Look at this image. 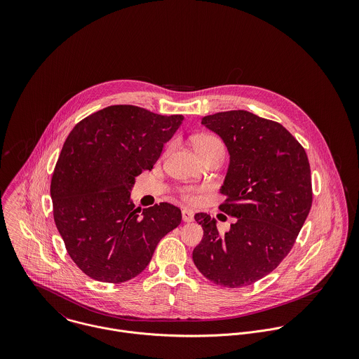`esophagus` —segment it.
Masks as SVG:
<instances>
[{"label": "esophagus", "instance_id": "obj_1", "mask_svg": "<svg viewBox=\"0 0 359 359\" xmlns=\"http://www.w3.org/2000/svg\"><path fill=\"white\" fill-rule=\"evenodd\" d=\"M182 219L184 222H192L194 221V211L189 208L182 210Z\"/></svg>", "mask_w": 359, "mask_h": 359}]
</instances>
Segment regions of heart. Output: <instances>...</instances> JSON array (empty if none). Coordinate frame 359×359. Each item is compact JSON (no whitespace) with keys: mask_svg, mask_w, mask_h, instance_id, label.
Instances as JSON below:
<instances>
[{"mask_svg":"<svg viewBox=\"0 0 359 359\" xmlns=\"http://www.w3.org/2000/svg\"><path fill=\"white\" fill-rule=\"evenodd\" d=\"M194 147H195V149H196V152L199 154V156H202V154H205L207 151H210L212 148L221 149L224 152L222 144L217 138L208 137V135L195 138L194 140ZM203 191H205V188H201V187H185V188L181 189V195H182V198L185 201H188L191 203H196L201 199L199 194H202Z\"/></svg>","mask_w":359,"mask_h":359,"instance_id":"b5f03b06","label":"heart"}]
</instances>
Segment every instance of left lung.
Returning <instances> with one entry per match:
<instances>
[{
  "label": "left lung",
  "mask_w": 359,
  "mask_h": 359,
  "mask_svg": "<svg viewBox=\"0 0 359 359\" xmlns=\"http://www.w3.org/2000/svg\"><path fill=\"white\" fill-rule=\"evenodd\" d=\"M202 124L229 154L219 208L236 219L222 233L214 218L198 212L203 239L192 258L215 285L249 286L289 255L304 225L312 205L307 154L282 124L246 110L205 116Z\"/></svg>",
  "instance_id": "obj_1"
}]
</instances>
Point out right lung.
<instances>
[{
	"instance_id": "1",
	"label": "right lung",
	"mask_w": 359,
	"mask_h": 359,
	"mask_svg": "<svg viewBox=\"0 0 359 359\" xmlns=\"http://www.w3.org/2000/svg\"><path fill=\"white\" fill-rule=\"evenodd\" d=\"M184 116L133 104L98 110L70 131L51 181L53 219L76 265L90 278L121 283L149 264L160 239L177 228L170 203L135 208V177L152 170Z\"/></svg>"
}]
</instances>
